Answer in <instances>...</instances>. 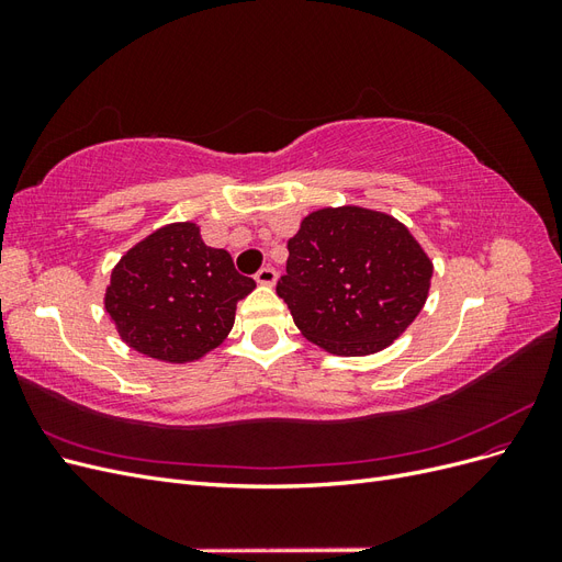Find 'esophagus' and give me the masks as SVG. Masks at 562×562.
Returning a JSON list of instances; mask_svg holds the SVG:
<instances>
[{
  "mask_svg": "<svg viewBox=\"0 0 562 562\" xmlns=\"http://www.w3.org/2000/svg\"><path fill=\"white\" fill-rule=\"evenodd\" d=\"M255 281L260 285H274L277 283V269L274 267H262L258 274H255Z\"/></svg>",
  "mask_w": 562,
  "mask_h": 562,
  "instance_id": "34e87169",
  "label": "esophagus"
}]
</instances>
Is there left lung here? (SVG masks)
I'll return each instance as SVG.
<instances>
[{
  "label": "left lung",
  "instance_id": "8db88e82",
  "mask_svg": "<svg viewBox=\"0 0 562 562\" xmlns=\"http://www.w3.org/2000/svg\"><path fill=\"white\" fill-rule=\"evenodd\" d=\"M434 265L403 223L359 206L321 209L288 241L277 293L310 342L337 356L386 349L417 318Z\"/></svg>",
  "mask_w": 562,
  "mask_h": 562
}]
</instances>
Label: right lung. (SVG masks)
I'll return each mask as SVG.
<instances>
[{
    "label": "right lung",
    "mask_w": 562,
    "mask_h": 562,
    "mask_svg": "<svg viewBox=\"0 0 562 562\" xmlns=\"http://www.w3.org/2000/svg\"><path fill=\"white\" fill-rule=\"evenodd\" d=\"M252 288L227 250L203 244L194 223H173L116 262L105 310L131 349L166 363H190L223 345L236 302Z\"/></svg>",
    "instance_id": "1"
}]
</instances>
